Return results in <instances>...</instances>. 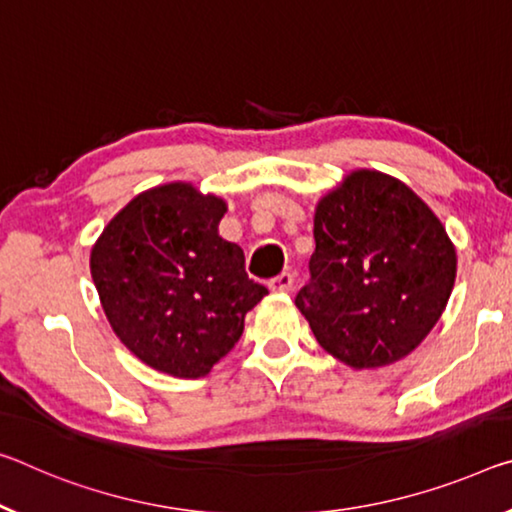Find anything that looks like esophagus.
<instances>
[{
  "label": "esophagus",
  "instance_id": "esophagus-1",
  "mask_svg": "<svg viewBox=\"0 0 512 512\" xmlns=\"http://www.w3.org/2000/svg\"><path fill=\"white\" fill-rule=\"evenodd\" d=\"M269 289L275 291V294H287V291L294 289V275H291V273H280L278 278H273L269 282Z\"/></svg>",
  "mask_w": 512,
  "mask_h": 512
}]
</instances>
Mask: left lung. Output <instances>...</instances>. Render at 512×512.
<instances>
[{"instance_id": "8db88e82", "label": "left lung", "mask_w": 512, "mask_h": 512, "mask_svg": "<svg viewBox=\"0 0 512 512\" xmlns=\"http://www.w3.org/2000/svg\"><path fill=\"white\" fill-rule=\"evenodd\" d=\"M312 282L296 307L316 342L355 371L424 342L456 282V246L408 184L358 168L316 202Z\"/></svg>"}]
</instances>
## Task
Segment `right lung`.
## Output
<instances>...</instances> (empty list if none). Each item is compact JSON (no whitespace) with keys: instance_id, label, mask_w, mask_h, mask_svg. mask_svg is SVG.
Returning <instances> with one entry per match:
<instances>
[{"instance_id":"add662e5","label":"right lung","mask_w":512,"mask_h":512,"mask_svg":"<svg viewBox=\"0 0 512 512\" xmlns=\"http://www.w3.org/2000/svg\"><path fill=\"white\" fill-rule=\"evenodd\" d=\"M227 202L191 182L132 198L91 248V275L116 337L175 378L207 376L239 342L269 289L250 280L243 250L218 234Z\"/></svg>"}]
</instances>
